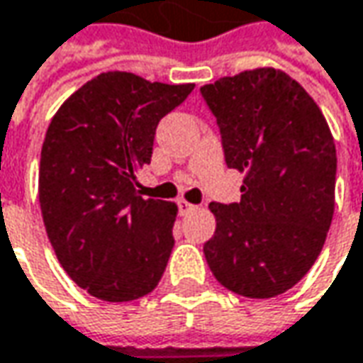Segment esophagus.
<instances>
[{
  "label": "esophagus",
  "instance_id": "obj_1",
  "mask_svg": "<svg viewBox=\"0 0 363 363\" xmlns=\"http://www.w3.org/2000/svg\"><path fill=\"white\" fill-rule=\"evenodd\" d=\"M195 209V205H191V203H186V201H179V213L181 215H186V213H191Z\"/></svg>",
  "mask_w": 363,
  "mask_h": 363
}]
</instances>
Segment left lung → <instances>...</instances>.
Here are the masks:
<instances>
[{
  "instance_id": "1",
  "label": "left lung",
  "mask_w": 363,
  "mask_h": 363,
  "mask_svg": "<svg viewBox=\"0 0 363 363\" xmlns=\"http://www.w3.org/2000/svg\"><path fill=\"white\" fill-rule=\"evenodd\" d=\"M240 203H211L203 252L213 276L247 298L292 289L321 254L335 207L337 156L321 109L286 72L256 69L201 87Z\"/></svg>"
}]
</instances>
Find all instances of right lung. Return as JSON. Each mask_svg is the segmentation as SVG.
<instances>
[{"instance_id": "1", "label": "right lung", "mask_w": 363, "mask_h": 363, "mask_svg": "<svg viewBox=\"0 0 363 363\" xmlns=\"http://www.w3.org/2000/svg\"><path fill=\"white\" fill-rule=\"evenodd\" d=\"M193 89L101 72L48 125L38 179L44 228L67 274L101 301H135L164 274L177 205L138 197L135 170L150 164L158 121Z\"/></svg>"}]
</instances>
